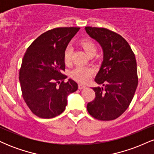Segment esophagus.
<instances>
[{"mask_svg": "<svg viewBox=\"0 0 154 154\" xmlns=\"http://www.w3.org/2000/svg\"><path fill=\"white\" fill-rule=\"evenodd\" d=\"M86 88L85 85H81V84H79L78 85V88L79 90H82V89H85V88Z\"/></svg>", "mask_w": 154, "mask_h": 154, "instance_id": "obj_1", "label": "esophagus"}]
</instances>
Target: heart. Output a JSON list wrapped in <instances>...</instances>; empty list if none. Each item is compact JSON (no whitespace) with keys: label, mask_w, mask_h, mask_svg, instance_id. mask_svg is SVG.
<instances>
[{"label":"heart","mask_w":154,"mask_h":154,"mask_svg":"<svg viewBox=\"0 0 154 154\" xmlns=\"http://www.w3.org/2000/svg\"><path fill=\"white\" fill-rule=\"evenodd\" d=\"M81 46L88 56H95L97 53V45L93 40L89 39H84L80 42ZM72 48L68 45L63 52V61L65 64L69 65L72 62ZM93 70L90 67L77 66L71 72V77L79 82H86L89 80L93 75Z\"/></svg>","instance_id":"1"}]
</instances>
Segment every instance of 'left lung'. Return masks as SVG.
I'll return each mask as SVG.
<instances>
[{"mask_svg":"<svg viewBox=\"0 0 154 154\" xmlns=\"http://www.w3.org/2000/svg\"><path fill=\"white\" fill-rule=\"evenodd\" d=\"M86 32L102 47L103 60L93 88L95 98L87 105L88 113L101 121L121 116L131 103L138 78L135 54L125 38L106 28L86 26Z\"/></svg>","mask_w":154,"mask_h":154,"instance_id":"left-lung-1","label":"left lung"}]
</instances>
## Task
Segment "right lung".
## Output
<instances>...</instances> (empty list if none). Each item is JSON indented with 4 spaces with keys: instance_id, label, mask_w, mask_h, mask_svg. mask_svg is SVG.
<instances>
[{
    "instance_id": "add662e5",
    "label": "right lung",
    "mask_w": 154,
    "mask_h": 154,
    "mask_svg": "<svg viewBox=\"0 0 154 154\" xmlns=\"http://www.w3.org/2000/svg\"><path fill=\"white\" fill-rule=\"evenodd\" d=\"M79 27L54 28L40 35L26 49L19 70L24 101L32 112L43 119L59 115L67 96L78 88L73 79H64L63 52Z\"/></svg>"
}]
</instances>
